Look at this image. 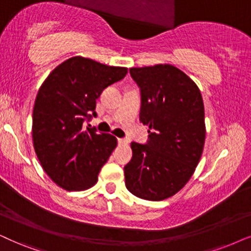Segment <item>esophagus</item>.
Segmentation results:
<instances>
[{
	"label": "esophagus",
	"mask_w": 251,
	"mask_h": 251,
	"mask_svg": "<svg viewBox=\"0 0 251 251\" xmlns=\"http://www.w3.org/2000/svg\"><path fill=\"white\" fill-rule=\"evenodd\" d=\"M118 143H119V144H126L128 141H126V138H118Z\"/></svg>",
	"instance_id": "esophagus-1"
}]
</instances>
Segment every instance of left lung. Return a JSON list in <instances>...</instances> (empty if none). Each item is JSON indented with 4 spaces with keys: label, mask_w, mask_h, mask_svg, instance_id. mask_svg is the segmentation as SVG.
Returning a JSON list of instances; mask_svg holds the SVG:
<instances>
[{
    "label": "left lung",
    "mask_w": 251,
    "mask_h": 251,
    "mask_svg": "<svg viewBox=\"0 0 251 251\" xmlns=\"http://www.w3.org/2000/svg\"><path fill=\"white\" fill-rule=\"evenodd\" d=\"M141 91L139 121L145 144L131 143L126 187L148 201H162L184 187L200 162L205 141L204 103L196 84L171 64L131 68Z\"/></svg>",
    "instance_id": "8db88e82"
}]
</instances>
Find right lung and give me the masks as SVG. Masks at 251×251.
<instances>
[{
	"instance_id": "1",
	"label": "right lung",
	"mask_w": 251,
	"mask_h": 251,
	"mask_svg": "<svg viewBox=\"0 0 251 251\" xmlns=\"http://www.w3.org/2000/svg\"><path fill=\"white\" fill-rule=\"evenodd\" d=\"M128 69L75 56L57 66L35 98L32 137L40 164L55 183L85 190L97 183L100 169L116 148V138L84 122L96 118L97 99Z\"/></svg>"
}]
</instances>
